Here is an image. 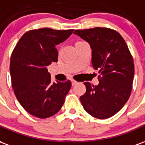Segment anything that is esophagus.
<instances>
[{"mask_svg":"<svg viewBox=\"0 0 145 145\" xmlns=\"http://www.w3.org/2000/svg\"><path fill=\"white\" fill-rule=\"evenodd\" d=\"M77 83H78V82H77V81H75V80H74V79H72V80H71V84H72V85H76Z\"/></svg>","mask_w":145,"mask_h":145,"instance_id":"esophagus-1","label":"esophagus"}]
</instances>
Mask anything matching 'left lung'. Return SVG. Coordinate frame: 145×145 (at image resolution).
<instances>
[{"instance_id":"8db88e82","label":"left lung","mask_w":145,"mask_h":145,"mask_svg":"<svg viewBox=\"0 0 145 145\" xmlns=\"http://www.w3.org/2000/svg\"><path fill=\"white\" fill-rule=\"evenodd\" d=\"M74 33L90 44L92 67L99 73L98 85L84 83L86 91L80 97L81 103L95 118H109L123 108L131 95L134 75L132 55L115 30L96 27Z\"/></svg>"}]
</instances>
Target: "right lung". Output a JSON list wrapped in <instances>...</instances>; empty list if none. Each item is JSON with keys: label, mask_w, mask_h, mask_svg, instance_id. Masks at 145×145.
<instances>
[{"label": "right lung", "mask_w": 145, "mask_h": 145, "mask_svg": "<svg viewBox=\"0 0 145 145\" xmlns=\"http://www.w3.org/2000/svg\"><path fill=\"white\" fill-rule=\"evenodd\" d=\"M74 29L50 28L30 30L21 37L11 54V85L21 106L31 115L50 117L61 109L71 82H51L47 66L57 62L56 46L65 41Z\"/></svg>", "instance_id": "right-lung-1"}]
</instances>
